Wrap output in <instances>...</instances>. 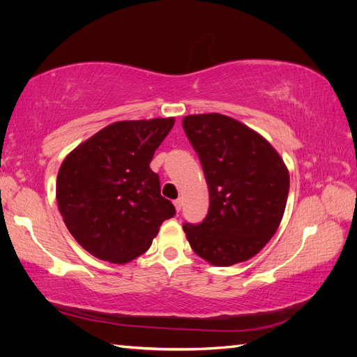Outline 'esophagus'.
<instances>
[{
	"label": "esophagus",
	"instance_id": "34e87169",
	"mask_svg": "<svg viewBox=\"0 0 357 357\" xmlns=\"http://www.w3.org/2000/svg\"><path fill=\"white\" fill-rule=\"evenodd\" d=\"M181 205H183V201H181V198H178V199H176V201H174V207H176L177 213H180V210H181Z\"/></svg>",
	"mask_w": 357,
	"mask_h": 357
}]
</instances>
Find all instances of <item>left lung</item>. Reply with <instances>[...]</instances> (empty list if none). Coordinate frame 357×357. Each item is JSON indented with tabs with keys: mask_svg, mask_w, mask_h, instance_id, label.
Returning <instances> with one entry per match:
<instances>
[{
	"mask_svg": "<svg viewBox=\"0 0 357 357\" xmlns=\"http://www.w3.org/2000/svg\"><path fill=\"white\" fill-rule=\"evenodd\" d=\"M183 129L199 156L210 208L199 225H183L204 261L231 266L252 259L277 232L289 195V169L252 128L219 114H189Z\"/></svg>",
	"mask_w": 357,
	"mask_h": 357,
	"instance_id": "obj_1",
	"label": "left lung"
}]
</instances>
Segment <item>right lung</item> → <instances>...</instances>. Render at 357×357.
<instances>
[{
    "mask_svg": "<svg viewBox=\"0 0 357 357\" xmlns=\"http://www.w3.org/2000/svg\"><path fill=\"white\" fill-rule=\"evenodd\" d=\"M174 122V117L114 122L63 159L58 208L74 240L92 256L131 262L149 250L162 222L176 214L150 169Z\"/></svg>",
    "mask_w": 357,
    "mask_h": 357,
    "instance_id": "add662e5",
    "label": "right lung"
}]
</instances>
